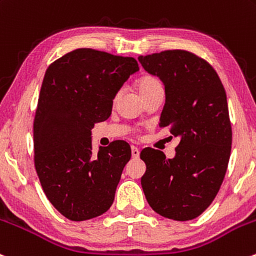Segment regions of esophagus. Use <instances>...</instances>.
<instances>
[{
  "instance_id": "esophagus-1",
  "label": "esophagus",
  "mask_w": 256,
  "mask_h": 256,
  "mask_svg": "<svg viewBox=\"0 0 256 256\" xmlns=\"http://www.w3.org/2000/svg\"><path fill=\"white\" fill-rule=\"evenodd\" d=\"M131 154H132L134 158H138L140 157V150L135 146H131Z\"/></svg>"
}]
</instances>
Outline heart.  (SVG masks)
I'll list each match as a JSON object with an SVG mask.
<instances>
[{
    "label": "heart",
    "instance_id": "b5f03b06",
    "mask_svg": "<svg viewBox=\"0 0 256 256\" xmlns=\"http://www.w3.org/2000/svg\"><path fill=\"white\" fill-rule=\"evenodd\" d=\"M136 87L142 98H144V96L158 92V90H163V83L154 74H144L137 80ZM118 96H119V94H115L114 102H116Z\"/></svg>",
    "mask_w": 256,
    "mask_h": 256
}]
</instances>
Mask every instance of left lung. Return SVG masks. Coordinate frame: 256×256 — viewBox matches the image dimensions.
<instances>
[{
    "label": "left lung",
    "mask_w": 256,
    "mask_h": 256,
    "mask_svg": "<svg viewBox=\"0 0 256 256\" xmlns=\"http://www.w3.org/2000/svg\"><path fill=\"white\" fill-rule=\"evenodd\" d=\"M138 61L164 83L160 128L180 138L172 160L158 150H142V189L160 216L194 220L216 198L230 162L232 126L224 87L214 67L190 51L166 50Z\"/></svg>",
    "instance_id": "left-lung-1"
}]
</instances>
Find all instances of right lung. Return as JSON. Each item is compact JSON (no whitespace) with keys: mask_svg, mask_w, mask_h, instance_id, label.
<instances>
[{"mask_svg":"<svg viewBox=\"0 0 256 256\" xmlns=\"http://www.w3.org/2000/svg\"><path fill=\"white\" fill-rule=\"evenodd\" d=\"M138 70L134 58L84 48L45 72L34 118V164L45 195L66 218H94L112 205L131 148L119 140L93 154L90 130L110 116L115 94Z\"/></svg>","mask_w":256,"mask_h":256,"instance_id":"right-lung-1","label":"right lung"}]
</instances>
